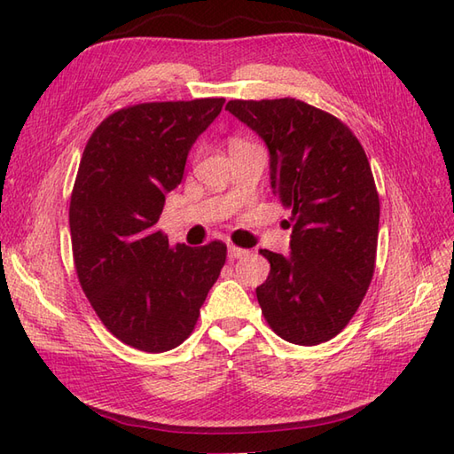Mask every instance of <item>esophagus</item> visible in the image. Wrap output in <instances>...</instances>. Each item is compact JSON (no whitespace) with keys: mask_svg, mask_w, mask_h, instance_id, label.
Returning a JSON list of instances; mask_svg holds the SVG:
<instances>
[{"mask_svg":"<svg viewBox=\"0 0 454 454\" xmlns=\"http://www.w3.org/2000/svg\"><path fill=\"white\" fill-rule=\"evenodd\" d=\"M244 255H247V249L238 247L234 244H228V257L230 259H239V257H244Z\"/></svg>","mask_w":454,"mask_h":454,"instance_id":"34e87169","label":"esophagus"}]
</instances>
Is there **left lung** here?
<instances>
[{
    "instance_id": "8db88e82",
    "label": "left lung",
    "mask_w": 454,
    "mask_h": 454,
    "mask_svg": "<svg viewBox=\"0 0 454 454\" xmlns=\"http://www.w3.org/2000/svg\"><path fill=\"white\" fill-rule=\"evenodd\" d=\"M226 109L267 144L273 192L293 210L291 255L259 252L271 263L255 288L265 320L285 341H330L372 281L380 200L371 163L347 124L304 101L234 99Z\"/></svg>"
}]
</instances>
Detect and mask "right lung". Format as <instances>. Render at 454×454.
Here are the masks:
<instances>
[{
  "instance_id": "add662e5",
  "label": "right lung",
  "mask_w": 454,
  "mask_h": 454,
  "mask_svg": "<svg viewBox=\"0 0 454 454\" xmlns=\"http://www.w3.org/2000/svg\"><path fill=\"white\" fill-rule=\"evenodd\" d=\"M224 99L140 103L88 140L70 199L74 265L95 314L134 349L163 353L195 330L226 263V244L169 246L158 230L189 150Z\"/></svg>"
}]
</instances>
